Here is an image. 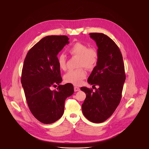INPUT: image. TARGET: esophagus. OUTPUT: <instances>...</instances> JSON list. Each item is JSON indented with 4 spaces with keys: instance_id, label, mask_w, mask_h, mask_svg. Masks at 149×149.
Instances as JSON below:
<instances>
[{
    "instance_id": "1",
    "label": "esophagus",
    "mask_w": 149,
    "mask_h": 149,
    "mask_svg": "<svg viewBox=\"0 0 149 149\" xmlns=\"http://www.w3.org/2000/svg\"><path fill=\"white\" fill-rule=\"evenodd\" d=\"M80 90V88L77 87H74V91L75 92H77V91H78Z\"/></svg>"
}]
</instances>
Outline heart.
<instances>
[{"label":"heart","mask_w":149,"mask_h":149,"mask_svg":"<svg viewBox=\"0 0 149 149\" xmlns=\"http://www.w3.org/2000/svg\"><path fill=\"white\" fill-rule=\"evenodd\" d=\"M68 52L71 55L79 58L77 67L79 68L68 71L63 76V79L66 82L79 86L87 76V72L82 67L89 70L94 69L98 61V53L95 48H89L81 42H77L71 46ZM57 62L61 70L67 69V59L64 54H60L58 55Z\"/></svg>","instance_id":"obj_1"}]
</instances>
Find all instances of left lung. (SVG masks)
Masks as SVG:
<instances>
[{
	"label": "left lung",
	"mask_w": 149,
	"mask_h": 149,
	"mask_svg": "<svg viewBox=\"0 0 149 149\" xmlns=\"http://www.w3.org/2000/svg\"><path fill=\"white\" fill-rule=\"evenodd\" d=\"M89 35L98 47V61L88 82L99 88L95 92L87 87L81 88L86 94L82 110L88 120L100 123L109 118L120 104L125 74L122 54L115 42L104 33Z\"/></svg>",
	"instance_id": "obj_1"
}]
</instances>
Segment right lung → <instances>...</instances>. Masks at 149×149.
I'll return each mask as SVG.
<instances>
[{
	"instance_id": "1",
	"label": "right lung",
	"mask_w": 149,
	"mask_h": 149,
	"mask_svg": "<svg viewBox=\"0 0 149 149\" xmlns=\"http://www.w3.org/2000/svg\"><path fill=\"white\" fill-rule=\"evenodd\" d=\"M69 38L51 35L40 39L28 52L24 60L21 83L28 107L33 116L44 124L59 120L64 112L65 101L74 93L73 85L62 82L57 55ZM56 84V91L50 90Z\"/></svg>"
}]
</instances>
